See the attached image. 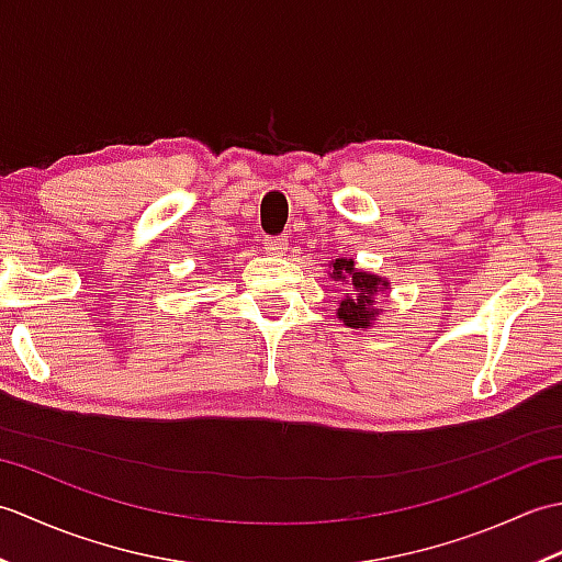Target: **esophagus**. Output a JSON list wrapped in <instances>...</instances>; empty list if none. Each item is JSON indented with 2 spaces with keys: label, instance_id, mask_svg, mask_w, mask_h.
I'll list each match as a JSON object with an SVG mask.
<instances>
[{
  "label": "esophagus",
  "instance_id": "1",
  "mask_svg": "<svg viewBox=\"0 0 562 562\" xmlns=\"http://www.w3.org/2000/svg\"><path fill=\"white\" fill-rule=\"evenodd\" d=\"M266 250L272 256H282L288 250V236H266Z\"/></svg>",
  "mask_w": 562,
  "mask_h": 562
}]
</instances>
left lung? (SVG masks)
Returning a JSON list of instances; mask_svg holds the SVG:
<instances>
[{
	"label": "left lung",
	"instance_id": "obj_1",
	"mask_svg": "<svg viewBox=\"0 0 562 562\" xmlns=\"http://www.w3.org/2000/svg\"><path fill=\"white\" fill-rule=\"evenodd\" d=\"M342 272H348L352 278V290H350L352 296H345V300L340 302L338 318L350 328H367L369 321H374V314H376V308L372 306L376 294L384 292L389 282L376 278V274L355 270L352 258L350 260L338 258L336 262H333V278L340 280Z\"/></svg>",
	"mask_w": 562,
	"mask_h": 562
}]
</instances>
